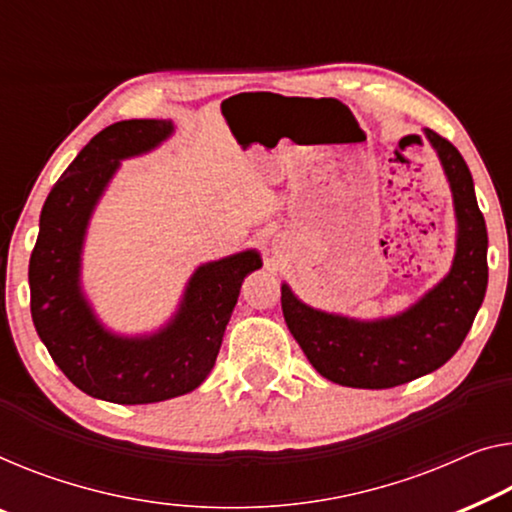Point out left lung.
<instances>
[{
	"mask_svg": "<svg viewBox=\"0 0 512 512\" xmlns=\"http://www.w3.org/2000/svg\"><path fill=\"white\" fill-rule=\"evenodd\" d=\"M451 183L457 248L448 276L395 317L358 322L310 308L282 285V315L319 375L340 386L393 388L441 368L467 338L487 289V227L474 179L446 137L425 131Z\"/></svg>",
	"mask_w": 512,
	"mask_h": 512,
	"instance_id": "obj_1",
	"label": "left lung"
}]
</instances>
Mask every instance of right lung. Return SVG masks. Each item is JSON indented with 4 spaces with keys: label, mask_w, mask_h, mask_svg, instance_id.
Segmentation results:
<instances>
[{
    "label": "right lung",
    "mask_w": 512,
    "mask_h": 512,
    "mask_svg": "<svg viewBox=\"0 0 512 512\" xmlns=\"http://www.w3.org/2000/svg\"><path fill=\"white\" fill-rule=\"evenodd\" d=\"M172 121L128 119L103 128L66 167L43 204L29 259L32 319L52 361L91 398L149 404L195 391L216 363L241 282L262 266L257 250L202 264L177 315L144 338L114 335L80 289L82 241L119 160L172 135Z\"/></svg>",
    "instance_id": "add662e5"
}]
</instances>
